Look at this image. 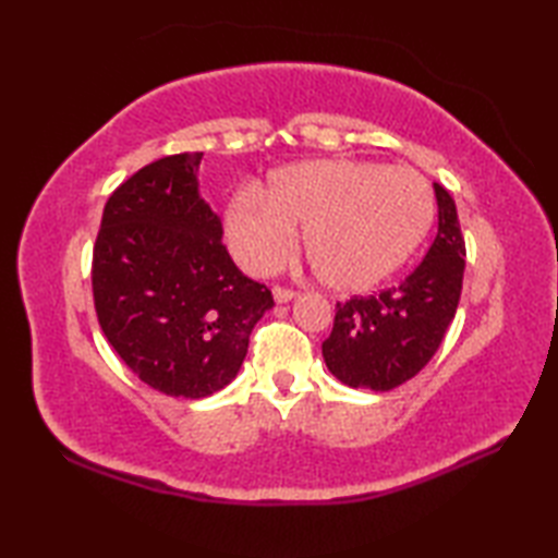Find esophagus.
<instances>
[{
    "instance_id": "obj_1",
    "label": "esophagus",
    "mask_w": 558,
    "mask_h": 558,
    "mask_svg": "<svg viewBox=\"0 0 558 558\" xmlns=\"http://www.w3.org/2000/svg\"><path fill=\"white\" fill-rule=\"evenodd\" d=\"M294 298H298V292H292L288 288H272V300H276L278 304H288Z\"/></svg>"
}]
</instances>
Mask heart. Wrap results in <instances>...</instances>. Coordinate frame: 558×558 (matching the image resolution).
Segmentation results:
<instances>
[{"instance_id":"obj_1","label":"heart","mask_w":558,"mask_h":558,"mask_svg":"<svg viewBox=\"0 0 558 558\" xmlns=\"http://www.w3.org/2000/svg\"><path fill=\"white\" fill-rule=\"evenodd\" d=\"M434 220L420 172L369 160H310L244 189L225 210L230 248L248 270L276 268L304 230L314 276L338 292L369 290L405 264Z\"/></svg>"}]
</instances>
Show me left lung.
<instances>
[{"label": "left lung", "mask_w": 558, "mask_h": 558, "mask_svg": "<svg viewBox=\"0 0 558 558\" xmlns=\"http://www.w3.org/2000/svg\"><path fill=\"white\" fill-rule=\"evenodd\" d=\"M438 230L422 264L393 290L376 298H352L336 306V322L322 352L340 384L366 390H393L417 376L441 345L453 322L465 242L456 201L434 184Z\"/></svg>", "instance_id": "left-lung-1"}]
</instances>
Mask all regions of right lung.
I'll return each instance as SVG.
<instances>
[{"label":"right lung","mask_w":558,"mask_h":558,"mask_svg":"<svg viewBox=\"0 0 558 558\" xmlns=\"http://www.w3.org/2000/svg\"><path fill=\"white\" fill-rule=\"evenodd\" d=\"M204 153L141 168L114 189L93 248V300L114 352L165 396L198 400L240 374L270 290L222 246L220 216L201 196Z\"/></svg>","instance_id":"add662e5"}]
</instances>
